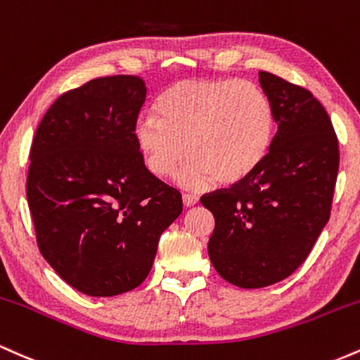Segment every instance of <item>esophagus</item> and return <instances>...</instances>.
<instances>
[{"instance_id": "esophagus-1", "label": "esophagus", "mask_w": 360, "mask_h": 360, "mask_svg": "<svg viewBox=\"0 0 360 360\" xmlns=\"http://www.w3.org/2000/svg\"><path fill=\"white\" fill-rule=\"evenodd\" d=\"M181 200H184L185 207H192V205H195L197 202H199V197L192 195V193H184V197H181Z\"/></svg>"}]
</instances>
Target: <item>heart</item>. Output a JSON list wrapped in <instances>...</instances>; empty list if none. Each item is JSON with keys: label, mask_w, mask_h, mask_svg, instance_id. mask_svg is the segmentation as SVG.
<instances>
[{"label": "heart", "mask_w": 360, "mask_h": 360, "mask_svg": "<svg viewBox=\"0 0 360 360\" xmlns=\"http://www.w3.org/2000/svg\"><path fill=\"white\" fill-rule=\"evenodd\" d=\"M156 117L143 115L134 126L136 146L149 173L167 179L176 173L185 188L207 187L216 179L243 180L267 155L274 112L267 95L248 82L197 78L167 88L156 102Z\"/></svg>", "instance_id": "1"}]
</instances>
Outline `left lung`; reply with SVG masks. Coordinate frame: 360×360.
Returning a JSON list of instances; mask_svg holds the SVG:
<instances>
[{
    "mask_svg": "<svg viewBox=\"0 0 360 360\" xmlns=\"http://www.w3.org/2000/svg\"><path fill=\"white\" fill-rule=\"evenodd\" d=\"M277 132L262 163L231 188L207 193L212 212L207 252L229 284L267 288L309 255L330 219L338 141L323 105L304 88L260 71Z\"/></svg>",
    "mask_w": 360,
    "mask_h": 360,
    "instance_id": "1",
    "label": "left lung"
}]
</instances>
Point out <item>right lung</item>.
<instances>
[{
    "mask_svg": "<svg viewBox=\"0 0 360 360\" xmlns=\"http://www.w3.org/2000/svg\"><path fill=\"white\" fill-rule=\"evenodd\" d=\"M137 76H107L63 93L30 149L27 199L37 245L64 282L93 297L136 289L155 262L181 195L136 146L146 102Z\"/></svg>",
    "mask_w": 360,
    "mask_h": 360,
    "instance_id": "obj_1",
    "label": "right lung"
}]
</instances>
